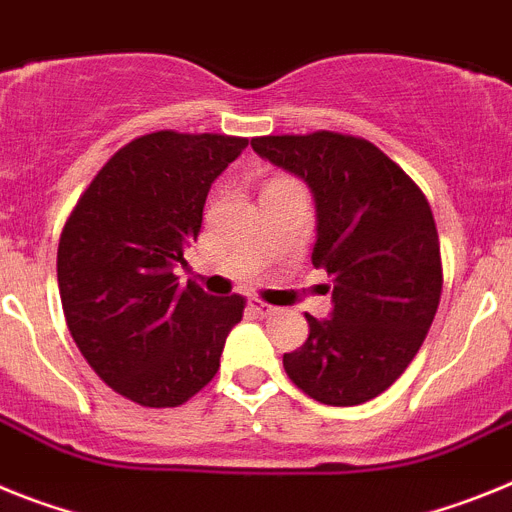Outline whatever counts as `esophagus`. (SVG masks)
Here are the masks:
<instances>
[{"instance_id":"obj_1","label":"esophagus","mask_w":512,"mask_h":512,"mask_svg":"<svg viewBox=\"0 0 512 512\" xmlns=\"http://www.w3.org/2000/svg\"><path fill=\"white\" fill-rule=\"evenodd\" d=\"M250 309L255 311V314H260V317H268V314H273L275 311V306L265 304L262 299H250Z\"/></svg>"}]
</instances>
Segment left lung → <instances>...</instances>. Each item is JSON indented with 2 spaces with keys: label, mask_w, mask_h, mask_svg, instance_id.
Returning <instances> with one entry per match:
<instances>
[{
  "label": "left lung",
  "mask_w": 512,
  "mask_h": 512,
  "mask_svg": "<svg viewBox=\"0 0 512 512\" xmlns=\"http://www.w3.org/2000/svg\"><path fill=\"white\" fill-rule=\"evenodd\" d=\"M252 149L309 185L314 268L332 275V317L306 314L309 337L283 355L288 379L332 407L379 397L410 366L443 288L433 211L379 146L332 131L260 136Z\"/></svg>",
  "instance_id": "8db88e82"
}]
</instances>
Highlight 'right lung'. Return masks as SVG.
Here are the masks:
<instances>
[{"mask_svg": "<svg viewBox=\"0 0 512 512\" xmlns=\"http://www.w3.org/2000/svg\"><path fill=\"white\" fill-rule=\"evenodd\" d=\"M247 139L157 131L102 167L59 239V293L69 332L95 373L141 407L188 402L219 371L244 299L177 281L198 239L211 182Z\"/></svg>", "mask_w": 512, "mask_h": 512, "instance_id": "1", "label": "right lung"}]
</instances>
